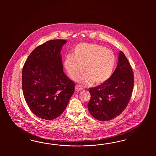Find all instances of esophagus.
Listing matches in <instances>:
<instances>
[{
  "label": "esophagus",
  "mask_w": 156,
  "mask_h": 156,
  "mask_svg": "<svg viewBox=\"0 0 156 156\" xmlns=\"http://www.w3.org/2000/svg\"><path fill=\"white\" fill-rule=\"evenodd\" d=\"M83 90V88L82 87H81L80 85H76V91H80L82 90Z\"/></svg>",
  "instance_id": "34e87169"
}]
</instances>
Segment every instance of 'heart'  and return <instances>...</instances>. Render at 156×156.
I'll return each mask as SVG.
<instances>
[{"label": "heart", "instance_id": "b5f03b06", "mask_svg": "<svg viewBox=\"0 0 156 156\" xmlns=\"http://www.w3.org/2000/svg\"><path fill=\"white\" fill-rule=\"evenodd\" d=\"M115 61L110 50L98 44L82 43L76 46L73 55H66L64 66L73 80L80 78L84 69L86 74L81 78L83 83L88 85L92 81L94 84H101L111 76Z\"/></svg>", "mask_w": 156, "mask_h": 156}]
</instances>
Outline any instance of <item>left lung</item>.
<instances>
[{
  "instance_id": "obj_1",
  "label": "left lung",
  "mask_w": 156,
  "mask_h": 156,
  "mask_svg": "<svg viewBox=\"0 0 156 156\" xmlns=\"http://www.w3.org/2000/svg\"><path fill=\"white\" fill-rule=\"evenodd\" d=\"M132 68L120 51L118 65L112 76L101 85L89 89L88 110L94 118L108 121L116 118L127 107L134 86Z\"/></svg>"
}]
</instances>
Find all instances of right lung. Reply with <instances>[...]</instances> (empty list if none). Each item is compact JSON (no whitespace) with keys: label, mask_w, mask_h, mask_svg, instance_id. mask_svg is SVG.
Here are the masks:
<instances>
[{"label":"right lung","mask_w":156,"mask_h":156,"mask_svg":"<svg viewBox=\"0 0 156 156\" xmlns=\"http://www.w3.org/2000/svg\"><path fill=\"white\" fill-rule=\"evenodd\" d=\"M66 40H50L36 47L23 67L22 85L29 109L48 121L66 109L76 83L63 71L61 50Z\"/></svg>","instance_id":"right-lung-1"}]
</instances>
